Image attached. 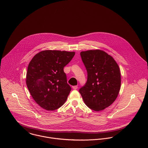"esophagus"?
<instances>
[{"label":"esophagus","instance_id":"1","mask_svg":"<svg viewBox=\"0 0 148 148\" xmlns=\"http://www.w3.org/2000/svg\"><path fill=\"white\" fill-rule=\"evenodd\" d=\"M72 88H73V89H77L78 88V86H76V85H75V86H73Z\"/></svg>","mask_w":148,"mask_h":148}]
</instances>
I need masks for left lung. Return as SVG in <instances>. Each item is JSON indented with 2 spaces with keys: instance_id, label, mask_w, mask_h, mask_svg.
<instances>
[{
  "instance_id": "obj_1",
  "label": "left lung",
  "mask_w": 148,
  "mask_h": 148,
  "mask_svg": "<svg viewBox=\"0 0 148 148\" xmlns=\"http://www.w3.org/2000/svg\"><path fill=\"white\" fill-rule=\"evenodd\" d=\"M87 71V81L80 88L85 104L100 111L116 99L121 86V74L113 58L101 50H89L80 53Z\"/></svg>"
}]
</instances>
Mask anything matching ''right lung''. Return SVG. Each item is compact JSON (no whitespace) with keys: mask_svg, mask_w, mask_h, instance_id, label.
I'll return each instance as SVG.
<instances>
[{"mask_svg":"<svg viewBox=\"0 0 148 148\" xmlns=\"http://www.w3.org/2000/svg\"><path fill=\"white\" fill-rule=\"evenodd\" d=\"M74 52L45 50L37 53L29 63L26 84L36 103L47 110L63 105L71 90L64 67Z\"/></svg>","mask_w":148,"mask_h":148,"instance_id":"add662e5","label":"right lung"}]
</instances>
